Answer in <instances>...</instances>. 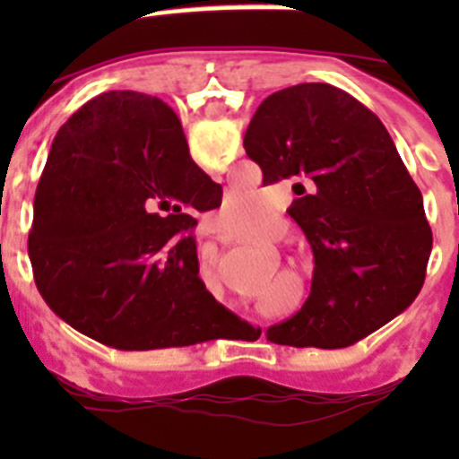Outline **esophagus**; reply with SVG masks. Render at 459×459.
<instances>
[{"label":"esophagus","instance_id":"1","mask_svg":"<svg viewBox=\"0 0 459 459\" xmlns=\"http://www.w3.org/2000/svg\"><path fill=\"white\" fill-rule=\"evenodd\" d=\"M197 237H202V238H209V237L222 238L221 230H218V225H216V221L200 222V227H197ZM262 335H264V324H262Z\"/></svg>","mask_w":459,"mask_h":459}]
</instances>
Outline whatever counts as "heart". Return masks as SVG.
I'll use <instances>...</instances> for the list:
<instances>
[{
	"mask_svg": "<svg viewBox=\"0 0 459 459\" xmlns=\"http://www.w3.org/2000/svg\"><path fill=\"white\" fill-rule=\"evenodd\" d=\"M262 213H264L262 202L253 193H227L221 206V216L230 225V230H234L237 234H246V237L257 232Z\"/></svg>",
	"mask_w": 459,
	"mask_h": 459,
	"instance_id": "1",
	"label": "heart"
}]
</instances>
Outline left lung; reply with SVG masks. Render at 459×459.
<instances>
[{
	"mask_svg": "<svg viewBox=\"0 0 459 459\" xmlns=\"http://www.w3.org/2000/svg\"><path fill=\"white\" fill-rule=\"evenodd\" d=\"M243 147L266 186L291 184L287 213L315 257L307 301L269 328L271 342L350 347L416 299L432 232L423 195L372 109L331 84H294L259 105Z\"/></svg>",
	"mask_w": 459,
	"mask_h": 459,
	"instance_id": "1",
	"label": "left lung"
}]
</instances>
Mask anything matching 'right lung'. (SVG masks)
<instances>
[{
  "mask_svg": "<svg viewBox=\"0 0 459 459\" xmlns=\"http://www.w3.org/2000/svg\"><path fill=\"white\" fill-rule=\"evenodd\" d=\"M221 197L168 103L100 93L59 128L36 188L30 259L40 296L115 350L218 338L234 315L197 275L190 230Z\"/></svg>",
  "mask_w": 459,
  "mask_h": 459,
  "instance_id": "1",
  "label": "right lung"
}]
</instances>
